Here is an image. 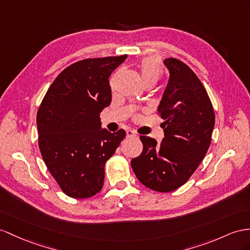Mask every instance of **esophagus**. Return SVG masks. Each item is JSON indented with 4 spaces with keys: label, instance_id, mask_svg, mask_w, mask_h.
Here are the masks:
<instances>
[{
    "label": "esophagus",
    "instance_id": "34e87169",
    "mask_svg": "<svg viewBox=\"0 0 250 250\" xmlns=\"http://www.w3.org/2000/svg\"><path fill=\"white\" fill-rule=\"evenodd\" d=\"M134 136H137V133L135 131L126 130V137H134Z\"/></svg>",
    "mask_w": 250,
    "mask_h": 250
}]
</instances>
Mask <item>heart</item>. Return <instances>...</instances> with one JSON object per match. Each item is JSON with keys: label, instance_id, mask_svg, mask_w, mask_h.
<instances>
[{"label": "heart", "instance_id": "obj_1", "mask_svg": "<svg viewBox=\"0 0 250 250\" xmlns=\"http://www.w3.org/2000/svg\"><path fill=\"white\" fill-rule=\"evenodd\" d=\"M140 75L145 83L156 82L159 77L162 76L163 68L158 60L153 57H146L139 64Z\"/></svg>", "mask_w": 250, "mask_h": 250}]
</instances>
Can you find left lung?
<instances>
[{
  "instance_id": "8db88e82",
  "label": "left lung",
  "mask_w": 250,
  "mask_h": 250,
  "mask_svg": "<svg viewBox=\"0 0 250 250\" xmlns=\"http://www.w3.org/2000/svg\"><path fill=\"white\" fill-rule=\"evenodd\" d=\"M170 72L158 112L165 137L140 136L144 149L131 165L138 181L157 192H171L186 183L200 166L211 144L215 115L203 83L187 64L164 61Z\"/></svg>"
}]
</instances>
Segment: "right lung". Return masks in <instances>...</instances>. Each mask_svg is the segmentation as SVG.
Returning <instances> with one entry per match:
<instances>
[{"instance_id": "add662e5", "label": "right lung", "mask_w": 250, "mask_h": 250, "mask_svg": "<svg viewBox=\"0 0 250 250\" xmlns=\"http://www.w3.org/2000/svg\"><path fill=\"white\" fill-rule=\"evenodd\" d=\"M127 55L84 59L63 69L37 113L39 149L61 190L73 198L97 194L104 165L125 137L101 129L99 115L112 101L108 78Z\"/></svg>"}]
</instances>
